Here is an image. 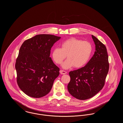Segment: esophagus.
<instances>
[{
	"instance_id": "obj_1",
	"label": "esophagus",
	"mask_w": 123,
	"mask_h": 123,
	"mask_svg": "<svg viewBox=\"0 0 123 123\" xmlns=\"http://www.w3.org/2000/svg\"><path fill=\"white\" fill-rule=\"evenodd\" d=\"M60 73L61 74H63V75H64L67 73V72L66 71H64L63 70H60Z\"/></svg>"
}]
</instances>
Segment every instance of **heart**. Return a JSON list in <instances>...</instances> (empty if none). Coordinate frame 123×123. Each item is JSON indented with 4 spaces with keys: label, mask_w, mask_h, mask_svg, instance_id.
Instances as JSON below:
<instances>
[{
    "label": "heart",
    "mask_w": 123,
    "mask_h": 123,
    "mask_svg": "<svg viewBox=\"0 0 123 123\" xmlns=\"http://www.w3.org/2000/svg\"><path fill=\"white\" fill-rule=\"evenodd\" d=\"M61 48L53 49L52 57L54 62L61 64L66 57L68 59L62 64L63 68L67 69L74 66L79 68L84 66L90 58L93 51L92 45L88 41H82L71 38L63 41Z\"/></svg>",
    "instance_id": "b5f03b06"
}]
</instances>
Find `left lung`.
Wrapping results in <instances>:
<instances>
[{
	"mask_svg": "<svg viewBox=\"0 0 123 123\" xmlns=\"http://www.w3.org/2000/svg\"><path fill=\"white\" fill-rule=\"evenodd\" d=\"M95 51L87 64L69 72L68 90L74 97L80 100L92 98L103 88L108 72V56L105 46L94 35Z\"/></svg>",
	"mask_w": 123,
	"mask_h": 123,
	"instance_id": "left-lung-1",
	"label": "left lung"
}]
</instances>
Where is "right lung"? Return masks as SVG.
<instances>
[{
  "label": "right lung",
  "mask_w": 123,
  "mask_h": 123,
  "mask_svg": "<svg viewBox=\"0 0 123 123\" xmlns=\"http://www.w3.org/2000/svg\"><path fill=\"white\" fill-rule=\"evenodd\" d=\"M60 37L41 34L26 40L20 48L15 68L19 87L27 95L36 98L48 94L59 68L50 55L53 44Z\"/></svg>",
  "instance_id": "obj_1"
}]
</instances>
